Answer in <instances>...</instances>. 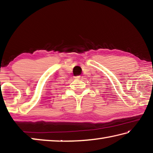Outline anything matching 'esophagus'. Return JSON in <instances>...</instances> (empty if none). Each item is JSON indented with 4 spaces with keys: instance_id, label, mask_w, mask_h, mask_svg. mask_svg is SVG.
<instances>
[{
    "instance_id": "esophagus-1",
    "label": "esophagus",
    "mask_w": 153,
    "mask_h": 153,
    "mask_svg": "<svg viewBox=\"0 0 153 153\" xmlns=\"http://www.w3.org/2000/svg\"><path fill=\"white\" fill-rule=\"evenodd\" d=\"M79 78H80V76H77L75 77V79H79Z\"/></svg>"
}]
</instances>
